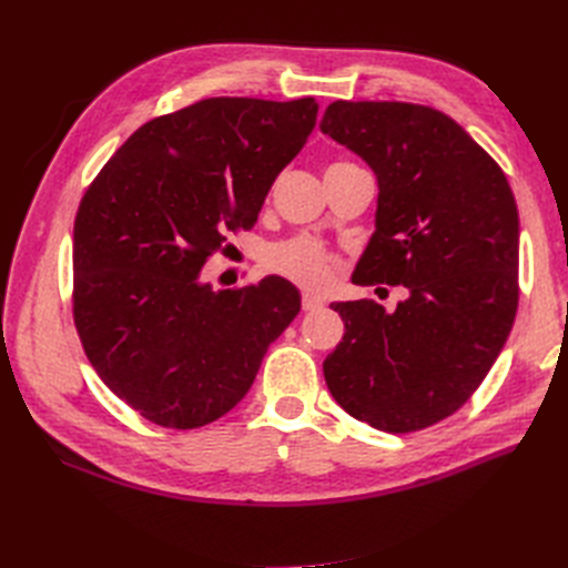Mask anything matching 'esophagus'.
<instances>
[{"instance_id":"34e87169","label":"esophagus","mask_w":568,"mask_h":568,"mask_svg":"<svg viewBox=\"0 0 568 568\" xmlns=\"http://www.w3.org/2000/svg\"><path fill=\"white\" fill-rule=\"evenodd\" d=\"M301 305H303L305 313H313V311H320V307H322V298H317L313 294H303Z\"/></svg>"}]
</instances>
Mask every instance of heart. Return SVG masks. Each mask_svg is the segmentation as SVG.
Returning <instances> with one entry per match:
<instances>
[{"instance_id": "heart-1", "label": "heart", "mask_w": 568, "mask_h": 568, "mask_svg": "<svg viewBox=\"0 0 568 568\" xmlns=\"http://www.w3.org/2000/svg\"><path fill=\"white\" fill-rule=\"evenodd\" d=\"M263 265L267 272L294 282L301 288L322 291L334 277L336 257L320 239L301 234L272 244L263 255Z\"/></svg>"}]
</instances>
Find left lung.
<instances>
[{
  "label": "left lung",
  "mask_w": 568,
  "mask_h": 568,
  "mask_svg": "<svg viewBox=\"0 0 568 568\" xmlns=\"http://www.w3.org/2000/svg\"><path fill=\"white\" fill-rule=\"evenodd\" d=\"M320 130L379 180L359 286H405L395 313L332 307L346 334L324 359L334 400L379 432L455 415L486 379L519 305V213L488 151L450 115L403 101H334Z\"/></svg>",
  "instance_id": "left-lung-1"
}]
</instances>
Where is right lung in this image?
<instances>
[{
  "mask_svg": "<svg viewBox=\"0 0 568 568\" xmlns=\"http://www.w3.org/2000/svg\"><path fill=\"white\" fill-rule=\"evenodd\" d=\"M317 120L313 97H213L149 120L84 192L73 227V320L120 400L165 428L220 419L301 311L265 277L213 291L201 267L251 230Z\"/></svg>",
  "mask_w": 568,
  "mask_h": 568,
  "instance_id": "add662e5",
  "label": "right lung"
}]
</instances>
